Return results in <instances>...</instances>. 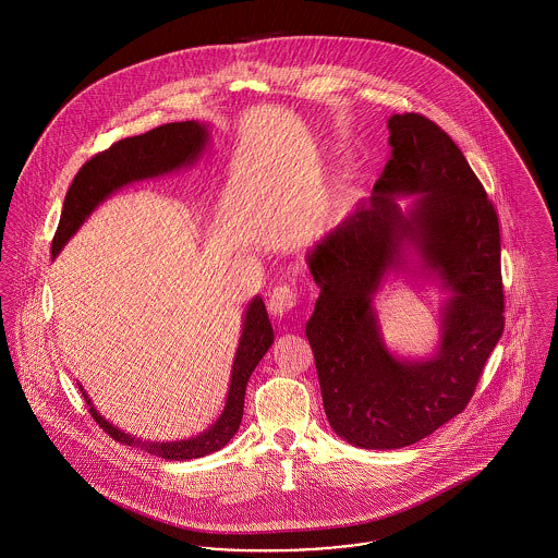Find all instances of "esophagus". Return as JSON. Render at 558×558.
<instances>
[{"mask_svg":"<svg viewBox=\"0 0 558 558\" xmlns=\"http://www.w3.org/2000/svg\"><path fill=\"white\" fill-rule=\"evenodd\" d=\"M267 307L276 318H289L296 307V291L292 289L291 284L276 287L269 294Z\"/></svg>","mask_w":558,"mask_h":558,"instance_id":"obj_1","label":"esophagus"}]
</instances>
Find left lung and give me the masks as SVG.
Listing matches in <instances>:
<instances>
[{"instance_id": "left-lung-1", "label": "left lung", "mask_w": 558, "mask_h": 558, "mask_svg": "<svg viewBox=\"0 0 558 558\" xmlns=\"http://www.w3.org/2000/svg\"><path fill=\"white\" fill-rule=\"evenodd\" d=\"M391 159L368 201L332 228L305 262L319 296L305 335L326 418L364 450L412 446L458 416L505 330L498 215L462 150L416 112L387 121ZM399 195H414L405 214ZM399 272L451 292L442 339L421 361L384 345L373 299Z\"/></svg>"}]
</instances>
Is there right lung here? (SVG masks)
I'll use <instances>...</instances> for the list:
<instances>
[{
    "mask_svg": "<svg viewBox=\"0 0 558 558\" xmlns=\"http://www.w3.org/2000/svg\"><path fill=\"white\" fill-rule=\"evenodd\" d=\"M207 142L209 128L205 123H167L142 135L125 137L112 144L105 153L96 155L94 159L87 160L66 192L62 217L52 240V257L62 251V246L80 230L81 223L102 201H107L112 192L130 186L133 182L153 180L194 165L205 153ZM271 343L274 328L267 318L266 303L262 296H255L244 312L242 335L234 355L230 389L221 416L201 435L182 441H144L133 437L119 426L110 425L105 416H100V412L96 410V405L92 403V399L83 391L81 385L80 389L89 405V414L114 441L146 450L162 460L203 458L211 451L221 450L236 435L244 410L246 383Z\"/></svg>",
    "mask_w": 558,
    "mask_h": 558,
    "instance_id": "obj_1",
    "label": "right lung"
}]
</instances>
